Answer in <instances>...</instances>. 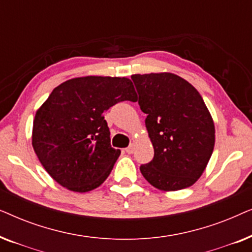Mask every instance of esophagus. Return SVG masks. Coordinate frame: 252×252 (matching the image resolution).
I'll list each match as a JSON object with an SVG mask.
<instances>
[{
    "label": "esophagus",
    "mask_w": 252,
    "mask_h": 252,
    "mask_svg": "<svg viewBox=\"0 0 252 252\" xmlns=\"http://www.w3.org/2000/svg\"><path fill=\"white\" fill-rule=\"evenodd\" d=\"M125 150H126L127 154H129V155L133 154V151H134V144H130V146H129L128 148H126Z\"/></svg>",
    "instance_id": "obj_1"
}]
</instances>
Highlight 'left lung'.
Listing matches in <instances>:
<instances>
[{
	"label": "left lung",
	"instance_id": "8db88e82",
	"mask_svg": "<svg viewBox=\"0 0 252 252\" xmlns=\"http://www.w3.org/2000/svg\"><path fill=\"white\" fill-rule=\"evenodd\" d=\"M139 105L154 158L141 165L155 188L175 191L190 187L204 172L215 148V124L202 96L177 74H133Z\"/></svg>",
	"mask_w": 252,
	"mask_h": 252
}]
</instances>
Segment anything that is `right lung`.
Instances as JSON below:
<instances>
[{
    "mask_svg": "<svg viewBox=\"0 0 252 252\" xmlns=\"http://www.w3.org/2000/svg\"><path fill=\"white\" fill-rule=\"evenodd\" d=\"M136 97L128 78L88 75L57 86L33 122L32 146L44 170L72 191L101 186L120 155L110 143L104 112Z\"/></svg>",
    "mask_w": 252,
    "mask_h": 252,
    "instance_id": "add662e5",
    "label": "right lung"
}]
</instances>
